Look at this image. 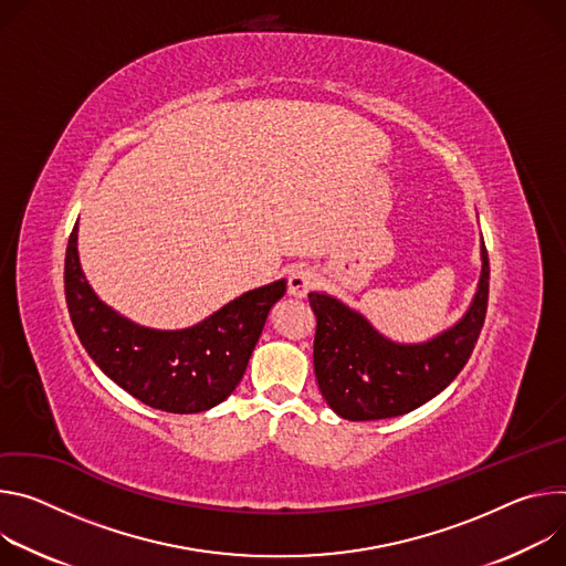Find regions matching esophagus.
I'll list each match as a JSON object with an SVG mask.
<instances>
[{"mask_svg":"<svg viewBox=\"0 0 566 566\" xmlns=\"http://www.w3.org/2000/svg\"><path fill=\"white\" fill-rule=\"evenodd\" d=\"M315 285H317V276L307 268H296L287 276V292L296 298H303Z\"/></svg>","mask_w":566,"mask_h":566,"instance_id":"obj_1","label":"esophagus"}]
</instances>
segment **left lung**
<instances>
[{"label":"left lung","instance_id":"left-lung-1","mask_svg":"<svg viewBox=\"0 0 566 566\" xmlns=\"http://www.w3.org/2000/svg\"><path fill=\"white\" fill-rule=\"evenodd\" d=\"M481 279L463 319L424 344H396L342 301L310 292L317 317L315 375L331 409L346 420L409 413L441 394L468 364L488 310V251L481 242Z\"/></svg>","mask_w":566,"mask_h":566}]
</instances>
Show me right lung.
Segmentation results:
<instances>
[{"mask_svg": "<svg viewBox=\"0 0 566 566\" xmlns=\"http://www.w3.org/2000/svg\"><path fill=\"white\" fill-rule=\"evenodd\" d=\"M78 222L65 256V298L76 335L96 366L123 391L170 413H198L227 400L242 380L285 281L244 292L202 324L184 331L137 326L107 307L85 281Z\"/></svg>", "mask_w": 566, "mask_h": 566, "instance_id": "add662e5", "label": "right lung"}]
</instances>
